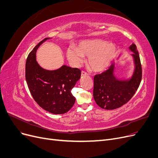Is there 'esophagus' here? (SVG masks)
<instances>
[{"label":"esophagus","instance_id":"34e87169","mask_svg":"<svg viewBox=\"0 0 158 158\" xmlns=\"http://www.w3.org/2000/svg\"><path fill=\"white\" fill-rule=\"evenodd\" d=\"M81 75H82V76H86V75H88V74L84 71H82V72H81Z\"/></svg>","mask_w":158,"mask_h":158}]
</instances>
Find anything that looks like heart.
<instances>
[{"label": "heart", "instance_id": "b5f03b06", "mask_svg": "<svg viewBox=\"0 0 158 158\" xmlns=\"http://www.w3.org/2000/svg\"><path fill=\"white\" fill-rule=\"evenodd\" d=\"M117 53V47L113 43L99 40H84L76 47H69L66 57L74 66H79L84 61V56L88 57V64L95 72L106 70L111 64Z\"/></svg>", "mask_w": 158, "mask_h": 158}]
</instances>
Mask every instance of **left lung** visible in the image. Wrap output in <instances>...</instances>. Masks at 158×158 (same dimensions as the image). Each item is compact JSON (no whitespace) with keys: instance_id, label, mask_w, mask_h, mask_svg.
Here are the masks:
<instances>
[{"instance_id":"1","label":"left lung","mask_w":158,"mask_h":158,"mask_svg":"<svg viewBox=\"0 0 158 158\" xmlns=\"http://www.w3.org/2000/svg\"><path fill=\"white\" fill-rule=\"evenodd\" d=\"M132 53L134 66L132 76L128 78H117L114 74L115 64L101 74L94 76L93 95L95 103L102 109L111 110L127 103L136 92L142 79V66L136 46L129 47Z\"/></svg>"}]
</instances>
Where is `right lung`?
Returning <instances> with one entry per match:
<instances>
[{
  "label": "right lung",
  "instance_id": "right-lung-1",
  "mask_svg": "<svg viewBox=\"0 0 158 158\" xmlns=\"http://www.w3.org/2000/svg\"><path fill=\"white\" fill-rule=\"evenodd\" d=\"M50 39L47 37L40 41L28 55L26 80L31 95L41 107L52 114H64L75 103L71 90L80 78L81 71L66 65L49 70L38 64L37 50L43 43Z\"/></svg>",
  "mask_w": 158,
  "mask_h": 158
}]
</instances>
